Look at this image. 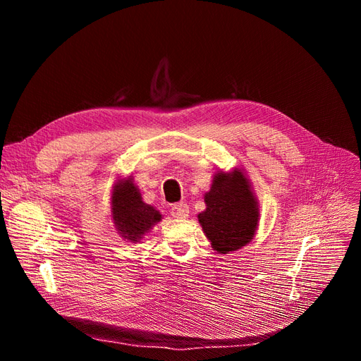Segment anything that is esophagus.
Returning a JSON list of instances; mask_svg holds the SVG:
<instances>
[{
    "label": "esophagus",
    "mask_w": 361,
    "mask_h": 361,
    "mask_svg": "<svg viewBox=\"0 0 361 361\" xmlns=\"http://www.w3.org/2000/svg\"><path fill=\"white\" fill-rule=\"evenodd\" d=\"M171 214L176 219H185L189 216V207L184 202H177L171 207Z\"/></svg>",
    "instance_id": "obj_1"
}]
</instances>
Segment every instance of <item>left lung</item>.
I'll list each match as a JSON object with an SVG mask.
<instances>
[{
    "label": "left lung",
    "instance_id": "obj_1",
    "mask_svg": "<svg viewBox=\"0 0 361 361\" xmlns=\"http://www.w3.org/2000/svg\"><path fill=\"white\" fill-rule=\"evenodd\" d=\"M204 200L207 210L197 219L214 250L234 252L253 238L259 213L241 171L217 173Z\"/></svg>",
    "mask_w": 361,
    "mask_h": 361
}]
</instances>
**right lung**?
I'll return each instance as SVG.
<instances>
[{
	"mask_svg": "<svg viewBox=\"0 0 361 361\" xmlns=\"http://www.w3.org/2000/svg\"><path fill=\"white\" fill-rule=\"evenodd\" d=\"M112 213L118 231L127 238L136 241L148 232L160 214L151 205L142 202L141 193L130 180L115 185L112 195Z\"/></svg>",
	"mask_w": 361,
	"mask_h": 361,
	"instance_id": "1",
	"label": "right lung"
}]
</instances>
